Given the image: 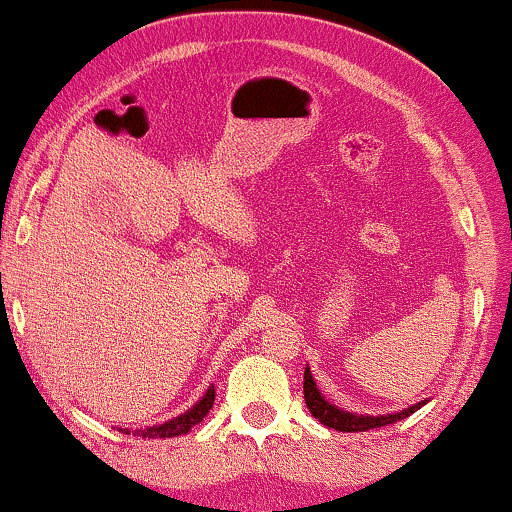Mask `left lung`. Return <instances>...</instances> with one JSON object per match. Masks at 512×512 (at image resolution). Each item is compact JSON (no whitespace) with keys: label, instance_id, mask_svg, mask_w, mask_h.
Masks as SVG:
<instances>
[{"label":"left lung","instance_id":"obj_1","mask_svg":"<svg viewBox=\"0 0 512 512\" xmlns=\"http://www.w3.org/2000/svg\"><path fill=\"white\" fill-rule=\"evenodd\" d=\"M304 401H307V409L312 411L314 418H319V423L326 425V428L340 430V432H366L373 428H383V425L397 423V420L409 418L411 413H416L420 406L428 404L430 399L418 401V404H411L409 409H401L397 413H383V416H371V413H352L340 409L328 401L319 392V387L314 383V375L309 371V366L304 368Z\"/></svg>","mask_w":512,"mask_h":512}]
</instances>
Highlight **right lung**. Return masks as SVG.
<instances>
[{
  "mask_svg": "<svg viewBox=\"0 0 512 512\" xmlns=\"http://www.w3.org/2000/svg\"><path fill=\"white\" fill-rule=\"evenodd\" d=\"M212 401H215V385L208 387V392L200 397L196 404L191 406L189 411L179 413L177 418H170L165 420V423H158V425H151V428H120V432H125V435H134V437H148V439H165V437H179V435H186L193 425H198L200 420L208 416L210 409H212Z\"/></svg>",
  "mask_w": 512,
  "mask_h": 512,
  "instance_id": "1",
  "label": "right lung"
}]
</instances>
